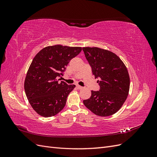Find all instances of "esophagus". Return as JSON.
I'll list each match as a JSON object with an SVG mask.
<instances>
[{"label":"esophagus","mask_w":157,"mask_h":157,"mask_svg":"<svg viewBox=\"0 0 157 157\" xmlns=\"http://www.w3.org/2000/svg\"><path fill=\"white\" fill-rule=\"evenodd\" d=\"M76 88H77L78 90H80V89H82L83 87L80 86V85H77V86H76Z\"/></svg>","instance_id":"1"}]
</instances>
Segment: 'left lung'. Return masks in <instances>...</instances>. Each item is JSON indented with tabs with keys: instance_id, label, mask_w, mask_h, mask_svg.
Masks as SVG:
<instances>
[{
	"instance_id": "left-lung-1",
	"label": "left lung",
	"mask_w": 157,
	"mask_h": 157,
	"mask_svg": "<svg viewBox=\"0 0 157 157\" xmlns=\"http://www.w3.org/2000/svg\"><path fill=\"white\" fill-rule=\"evenodd\" d=\"M82 50L100 90H92L91 96L83 101L95 115L107 117L116 113L128 97L130 76L123 61L113 52L98 47H83Z\"/></svg>"
}]
</instances>
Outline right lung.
<instances>
[{"instance_id":"add662e5","label":"right lung","mask_w":157,"mask_h":157,"mask_svg":"<svg viewBox=\"0 0 157 157\" xmlns=\"http://www.w3.org/2000/svg\"><path fill=\"white\" fill-rule=\"evenodd\" d=\"M81 50V47L49 46L33 58L26 75L24 89L30 105L39 115L53 117L64 108L75 85L59 82L58 78L63 75L71 59Z\"/></svg>"}]
</instances>
